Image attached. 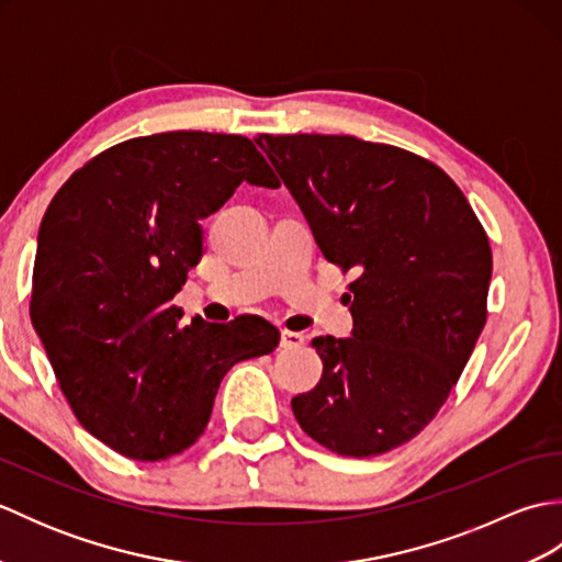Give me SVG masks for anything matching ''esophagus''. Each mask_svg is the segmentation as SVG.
<instances>
[{"mask_svg": "<svg viewBox=\"0 0 562 562\" xmlns=\"http://www.w3.org/2000/svg\"><path fill=\"white\" fill-rule=\"evenodd\" d=\"M306 338L302 336V333H294V330H282V348L284 350H300L304 348Z\"/></svg>", "mask_w": 562, "mask_h": 562, "instance_id": "obj_1", "label": "esophagus"}]
</instances>
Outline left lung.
<instances>
[{"label":"left lung","instance_id":"8db88e82","mask_svg":"<svg viewBox=\"0 0 562 562\" xmlns=\"http://www.w3.org/2000/svg\"><path fill=\"white\" fill-rule=\"evenodd\" d=\"M348 284L352 338H316L321 381L292 398L304 432L340 457L386 453L432 423L487 318L493 250L451 178L401 147L350 135H258Z\"/></svg>","mask_w":562,"mask_h":562}]
</instances>
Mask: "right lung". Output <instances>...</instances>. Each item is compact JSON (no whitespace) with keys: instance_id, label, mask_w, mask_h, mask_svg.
<instances>
[{"instance_id":"1","label":"right lung","mask_w":562,"mask_h":562,"mask_svg":"<svg viewBox=\"0 0 562 562\" xmlns=\"http://www.w3.org/2000/svg\"><path fill=\"white\" fill-rule=\"evenodd\" d=\"M244 181L280 186L248 137L176 130L97 154L45 210L33 328L77 420L127 459L188 449L224 374L278 348L268 321L183 326L171 304L202 258L200 222Z\"/></svg>"}]
</instances>
